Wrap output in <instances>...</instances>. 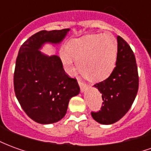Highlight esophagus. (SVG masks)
Returning <instances> with one entry per match:
<instances>
[{
	"label": "esophagus",
	"instance_id": "esophagus-1",
	"mask_svg": "<svg viewBox=\"0 0 151 151\" xmlns=\"http://www.w3.org/2000/svg\"><path fill=\"white\" fill-rule=\"evenodd\" d=\"M78 85L80 86V89H81V91L82 92L85 91L86 89L87 88V85L86 83H84V82H82V81H80V80L78 81Z\"/></svg>",
	"mask_w": 151,
	"mask_h": 151
}]
</instances>
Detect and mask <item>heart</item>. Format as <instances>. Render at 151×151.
I'll return each instance as SVG.
<instances>
[{
    "label": "heart",
    "instance_id": "obj_1",
    "mask_svg": "<svg viewBox=\"0 0 151 151\" xmlns=\"http://www.w3.org/2000/svg\"><path fill=\"white\" fill-rule=\"evenodd\" d=\"M116 43L110 35H91L72 40L60 53L65 69L71 73L74 61L79 72L91 82H101L113 71L116 61Z\"/></svg>",
    "mask_w": 151,
    "mask_h": 151
}]
</instances>
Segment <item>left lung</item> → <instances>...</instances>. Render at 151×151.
Masks as SVG:
<instances>
[{"instance_id":"left-lung-1","label":"left lung","mask_w":151,"mask_h":151,"mask_svg":"<svg viewBox=\"0 0 151 151\" xmlns=\"http://www.w3.org/2000/svg\"><path fill=\"white\" fill-rule=\"evenodd\" d=\"M116 67L108 78L94 85L102 94L101 110L92 111L93 119L102 124H111L128 112L138 90L136 59L129 45L117 36Z\"/></svg>"}]
</instances>
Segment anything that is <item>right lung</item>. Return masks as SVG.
Returning <instances> with one entry per match:
<instances>
[{
  "label": "right lung",
  "instance_id": "obj_1",
  "mask_svg": "<svg viewBox=\"0 0 151 151\" xmlns=\"http://www.w3.org/2000/svg\"><path fill=\"white\" fill-rule=\"evenodd\" d=\"M70 29L41 31L22 44L16 60L14 86L19 104L37 123H56L65 116L69 99L79 94L77 80L65 73L61 60L40 49L45 43L59 44Z\"/></svg>",
  "mask_w": 151,
  "mask_h": 151
}]
</instances>
